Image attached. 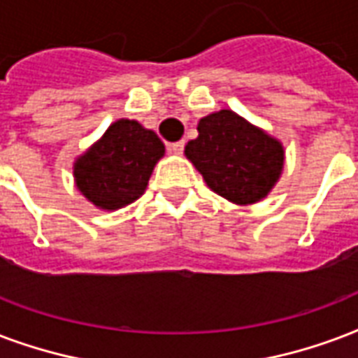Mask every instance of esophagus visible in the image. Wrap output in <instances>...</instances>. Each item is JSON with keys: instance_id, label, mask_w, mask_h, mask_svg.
Returning a JSON list of instances; mask_svg holds the SVG:
<instances>
[{"instance_id": "obj_1", "label": "esophagus", "mask_w": 358, "mask_h": 358, "mask_svg": "<svg viewBox=\"0 0 358 358\" xmlns=\"http://www.w3.org/2000/svg\"><path fill=\"white\" fill-rule=\"evenodd\" d=\"M184 146H185L184 141H178V143L169 144V150H171V152H173V154L180 155V154H182V152H184Z\"/></svg>"}]
</instances>
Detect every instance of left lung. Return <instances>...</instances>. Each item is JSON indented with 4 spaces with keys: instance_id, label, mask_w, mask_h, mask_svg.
I'll use <instances>...</instances> for the list:
<instances>
[{
    "instance_id": "1",
    "label": "left lung",
    "mask_w": 358,
    "mask_h": 358,
    "mask_svg": "<svg viewBox=\"0 0 358 358\" xmlns=\"http://www.w3.org/2000/svg\"><path fill=\"white\" fill-rule=\"evenodd\" d=\"M197 131L185 144V157L210 189L240 206L268 195L285 161L278 138L227 108L201 118Z\"/></svg>"
}]
</instances>
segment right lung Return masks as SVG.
Listing matches in <instances>:
<instances>
[{
    "mask_svg": "<svg viewBox=\"0 0 358 358\" xmlns=\"http://www.w3.org/2000/svg\"><path fill=\"white\" fill-rule=\"evenodd\" d=\"M165 144L135 120L114 122L75 161L76 189L101 210H118L143 195Z\"/></svg>",
    "mask_w": 358,
    "mask_h": 358,
    "instance_id": "1",
    "label": "right lung"
}]
</instances>
